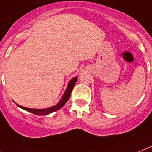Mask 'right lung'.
<instances>
[{
  "label": "right lung",
  "mask_w": 152,
  "mask_h": 152,
  "mask_svg": "<svg viewBox=\"0 0 152 152\" xmlns=\"http://www.w3.org/2000/svg\"><path fill=\"white\" fill-rule=\"evenodd\" d=\"M76 80H77V77H74L69 82L67 87H66V90H65V91H64V94L63 95L61 101H60L57 104L54 105V106L50 107H48V108H45V109H33V108H28V107H23L20 104H16V105H17L19 107H20V108L26 110V111L31 112V113H34V114H35V115H38V116L48 115V114H49V113L56 111V110H59L60 108H61V107H62L66 103V102H67L68 100H69V98H70L71 92H72V90H73V87H74L75 84H76Z\"/></svg>",
  "instance_id": "right-lung-1"
}]
</instances>
